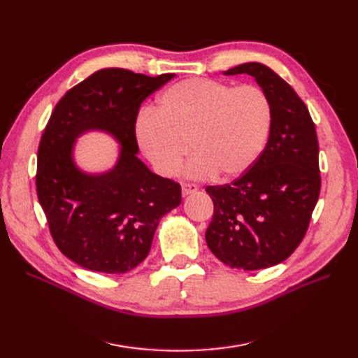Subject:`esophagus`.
<instances>
[{
  "instance_id": "esophagus-1",
  "label": "esophagus",
  "mask_w": 358,
  "mask_h": 358,
  "mask_svg": "<svg viewBox=\"0 0 358 358\" xmlns=\"http://www.w3.org/2000/svg\"><path fill=\"white\" fill-rule=\"evenodd\" d=\"M199 187L196 183H182V196H188V194L197 192Z\"/></svg>"
}]
</instances>
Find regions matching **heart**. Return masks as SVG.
I'll return each mask as SVG.
<instances>
[{
    "instance_id": "b5f03b06",
    "label": "heart",
    "mask_w": 358,
    "mask_h": 358,
    "mask_svg": "<svg viewBox=\"0 0 358 358\" xmlns=\"http://www.w3.org/2000/svg\"><path fill=\"white\" fill-rule=\"evenodd\" d=\"M273 125L267 94L254 85L233 86L212 79H185L159 95L157 109L140 110L134 134L162 176L179 171L183 159L192 178H239L263 155Z\"/></svg>"
}]
</instances>
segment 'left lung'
Instances as JSON below:
<instances>
[{
	"label": "left lung",
	"mask_w": 358,
	"mask_h": 358,
	"mask_svg": "<svg viewBox=\"0 0 358 358\" xmlns=\"http://www.w3.org/2000/svg\"><path fill=\"white\" fill-rule=\"evenodd\" d=\"M224 74L255 78L272 103L273 125L263 155L245 175L206 188L215 208L206 243L231 268H267L296 251L318 201L315 124L296 91L264 64H241Z\"/></svg>",
	"instance_id": "obj_1"
}]
</instances>
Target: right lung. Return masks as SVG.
Masks as SVG:
<instances>
[{"label":"right lung","mask_w":358,"mask_h":358,"mask_svg":"<svg viewBox=\"0 0 358 358\" xmlns=\"http://www.w3.org/2000/svg\"><path fill=\"white\" fill-rule=\"evenodd\" d=\"M175 74L149 78L103 69L58 101L37 154V197L52 239L71 262L92 272H129L148 257L159 220L180 204V185L137 158L134 125L140 104ZM100 129L122 145L117 166L88 176L73 164V142Z\"/></svg>","instance_id":"add662e5"}]
</instances>
